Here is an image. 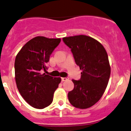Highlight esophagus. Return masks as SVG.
I'll return each instance as SVG.
<instances>
[{
	"mask_svg": "<svg viewBox=\"0 0 131 131\" xmlns=\"http://www.w3.org/2000/svg\"><path fill=\"white\" fill-rule=\"evenodd\" d=\"M68 78H61V80H62V81H67L68 80Z\"/></svg>",
	"mask_w": 131,
	"mask_h": 131,
	"instance_id": "esophagus-1",
	"label": "esophagus"
}]
</instances>
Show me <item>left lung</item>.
Here are the masks:
<instances>
[{
    "instance_id": "8db88e82",
    "label": "left lung",
    "mask_w": 131,
    "mask_h": 131,
    "mask_svg": "<svg viewBox=\"0 0 131 131\" xmlns=\"http://www.w3.org/2000/svg\"><path fill=\"white\" fill-rule=\"evenodd\" d=\"M63 40L82 70L81 79H72L74 88L68 92V100L75 108H88L101 99L108 85L111 75L108 55L103 46L91 37L79 35Z\"/></svg>"
}]
</instances>
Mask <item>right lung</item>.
<instances>
[{"instance_id": "1", "label": "right lung", "mask_w": 131, "mask_h": 131, "mask_svg": "<svg viewBox=\"0 0 131 131\" xmlns=\"http://www.w3.org/2000/svg\"><path fill=\"white\" fill-rule=\"evenodd\" d=\"M61 39L37 36L23 46L15 57V75L22 97L30 105L42 109L53 101L61 78L46 75V63Z\"/></svg>"}]
</instances>
